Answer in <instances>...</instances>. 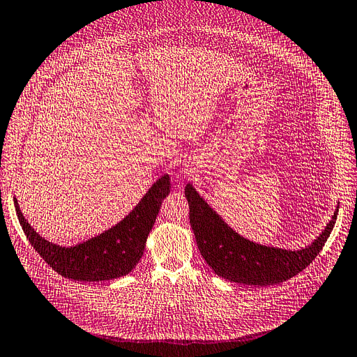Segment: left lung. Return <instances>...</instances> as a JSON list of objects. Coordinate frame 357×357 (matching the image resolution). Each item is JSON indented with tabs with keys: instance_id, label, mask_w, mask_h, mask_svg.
I'll list each match as a JSON object with an SVG mask.
<instances>
[{
	"instance_id": "obj_1",
	"label": "left lung",
	"mask_w": 357,
	"mask_h": 357,
	"mask_svg": "<svg viewBox=\"0 0 357 357\" xmlns=\"http://www.w3.org/2000/svg\"><path fill=\"white\" fill-rule=\"evenodd\" d=\"M184 195L190 208V225L199 252L217 275L248 286L264 287L287 281L317 258L330 237L338 205L322 233L306 248L290 250L265 246L240 236L189 183Z\"/></svg>"
}]
</instances>
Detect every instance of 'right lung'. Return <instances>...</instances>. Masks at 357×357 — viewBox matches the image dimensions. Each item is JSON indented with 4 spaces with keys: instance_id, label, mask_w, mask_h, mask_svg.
I'll return each instance as SVG.
<instances>
[{
    "instance_id": "1",
    "label": "right lung",
    "mask_w": 357,
    "mask_h": 357,
    "mask_svg": "<svg viewBox=\"0 0 357 357\" xmlns=\"http://www.w3.org/2000/svg\"><path fill=\"white\" fill-rule=\"evenodd\" d=\"M169 188V176H161L129 215L108 230L73 246H60L36 233L24 218L16 196L14 206L26 237L54 271L75 281L99 282L132 273L144 255L148 236Z\"/></svg>"
}]
</instances>
